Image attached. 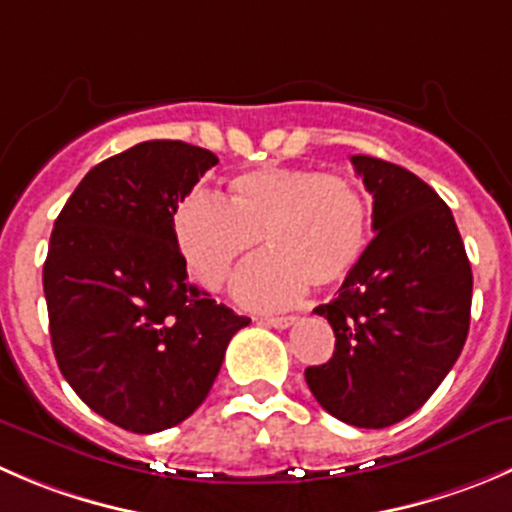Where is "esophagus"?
Instances as JSON below:
<instances>
[{
	"label": "esophagus",
	"mask_w": 512,
	"mask_h": 512,
	"mask_svg": "<svg viewBox=\"0 0 512 512\" xmlns=\"http://www.w3.org/2000/svg\"><path fill=\"white\" fill-rule=\"evenodd\" d=\"M295 320L297 317L295 315H282V317H265V325H270V327H277V330H285V327H290V325H295Z\"/></svg>",
	"instance_id": "1"
}]
</instances>
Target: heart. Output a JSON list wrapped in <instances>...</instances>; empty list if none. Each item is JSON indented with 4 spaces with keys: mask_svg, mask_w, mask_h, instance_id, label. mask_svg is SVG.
Returning <instances> with one entry per match:
<instances>
[{
    "mask_svg": "<svg viewBox=\"0 0 512 512\" xmlns=\"http://www.w3.org/2000/svg\"><path fill=\"white\" fill-rule=\"evenodd\" d=\"M187 270L207 290H222L262 240L270 252L235 282L245 307L275 310L307 285L335 287L362 260L370 242V205L360 187L335 172L260 167L232 177L222 202L190 195L172 217Z\"/></svg>",
    "mask_w": 512,
    "mask_h": 512,
    "instance_id": "obj_1",
    "label": "heart"
}]
</instances>
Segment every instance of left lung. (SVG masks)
Returning <instances> with one entry per match:
<instances>
[{"mask_svg":"<svg viewBox=\"0 0 512 512\" xmlns=\"http://www.w3.org/2000/svg\"><path fill=\"white\" fill-rule=\"evenodd\" d=\"M350 162L372 195L375 237L337 297L315 307L335 332V352L307 367L305 380L332 418L388 428L423 408L458 360L473 272L433 187L377 157Z\"/></svg>","mask_w":512,"mask_h":512,"instance_id":"8db88e82","label":"left lung"}]
</instances>
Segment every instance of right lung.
Returning a JSON list of instances; mask_svg holds the SVG:
<instances>
[{"label": "right lung", "mask_w": 512, "mask_h": 512, "mask_svg": "<svg viewBox=\"0 0 512 512\" xmlns=\"http://www.w3.org/2000/svg\"><path fill=\"white\" fill-rule=\"evenodd\" d=\"M215 165L187 142H140L84 175L49 237L42 282L59 370L130 433L190 418L250 325L190 282L172 230L175 207Z\"/></svg>", "instance_id": "add662e5"}]
</instances>
